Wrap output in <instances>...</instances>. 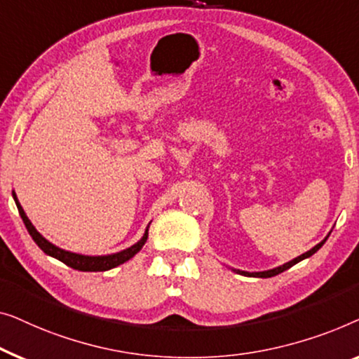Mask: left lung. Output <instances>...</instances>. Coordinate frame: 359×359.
I'll list each match as a JSON object with an SVG mask.
<instances>
[{
	"instance_id": "8db88e82",
	"label": "left lung",
	"mask_w": 359,
	"mask_h": 359,
	"mask_svg": "<svg viewBox=\"0 0 359 359\" xmlns=\"http://www.w3.org/2000/svg\"><path fill=\"white\" fill-rule=\"evenodd\" d=\"M325 241L327 239H324L320 242V244H317L316 247H312V249L309 250V252H306V254H302V255H299L297 257V259H294V260H291V262H287V264H285V265H281V266H276V269H273V270H269V271H255V273H249V271H239V273H242V275H245V276H259V278H270V276H275V275H278V273H283V271L285 270H287V269H291L292 265H296L297 262H301V260H304V259H307V257H311V255H314L317 250L320 249L322 245L325 244Z\"/></svg>"
}]
</instances>
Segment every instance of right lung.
Returning a JSON list of instances; mask_svg holds the SVG:
<instances>
[{"instance_id": "right-lung-1", "label": "right lung", "mask_w": 359, "mask_h": 359, "mask_svg": "<svg viewBox=\"0 0 359 359\" xmlns=\"http://www.w3.org/2000/svg\"><path fill=\"white\" fill-rule=\"evenodd\" d=\"M13 196H14V201H16L19 215H21L24 224H26L29 234L32 236L35 244H37L47 255L55 257V259L63 262L65 265L72 266V269H74V270H79V271H105V270L115 269V266H118V265L125 264V262H128L131 257H135V254H138V252L141 250V247L144 245L146 239H148V229H146L144 236L141 237L140 242H136L135 245H131L130 249H127V250L118 252V254L105 255V257H88V255L73 254V252H67L63 249H58L57 245L50 244V242L45 239V237L40 236L37 229H35L32 223L29 221L26 213H24L22 206L19 205V201L16 198V194H13Z\"/></svg>"}]
</instances>
